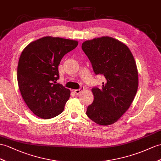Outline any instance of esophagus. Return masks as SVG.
<instances>
[{
  "label": "esophagus",
  "instance_id": "obj_1",
  "mask_svg": "<svg viewBox=\"0 0 161 161\" xmlns=\"http://www.w3.org/2000/svg\"><path fill=\"white\" fill-rule=\"evenodd\" d=\"M83 89H84V87H81L80 89H75L74 92V93H75L76 94H77V95H78V94H79L82 91H83Z\"/></svg>",
  "mask_w": 161,
  "mask_h": 161
}]
</instances>
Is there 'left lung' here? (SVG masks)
<instances>
[{"instance_id":"obj_1","label":"left lung","mask_w":161,"mask_h":161,"mask_svg":"<svg viewBox=\"0 0 161 161\" xmlns=\"http://www.w3.org/2000/svg\"><path fill=\"white\" fill-rule=\"evenodd\" d=\"M96 74H103L106 83L101 89L93 88L94 100L87 115L94 122L114 124L130 107L139 85L138 70L128 47L108 36L94 38L82 44Z\"/></svg>"}]
</instances>
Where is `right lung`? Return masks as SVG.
Listing matches in <instances>:
<instances>
[{"mask_svg":"<svg viewBox=\"0 0 161 161\" xmlns=\"http://www.w3.org/2000/svg\"><path fill=\"white\" fill-rule=\"evenodd\" d=\"M78 44L76 40L46 36L31 42L22 52L17 70L19 89L27 107L40 118H53L64 111L70 91L57 83L58 66Z\"/></svg>","mask_w":161,"mask_h":161,"instance_id":"1","label":"right lung"}]
</instances>
